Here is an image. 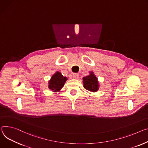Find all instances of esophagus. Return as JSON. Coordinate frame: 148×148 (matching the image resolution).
Segmentation results:
<instances>
[{
  "label": "esophagus",
  "instance_id": "obj_1",
  "mask_svg": "<svg viewBox=\"0 0 148 148\" xmlns=\"http://www.w3.org/2000/svg\"><path fill=\"white\" fill-rule=\"evenodd\" d=\"M73 77L74 79H78L79 78V75L78 74H77V73H74L73 74Z\"/></svg>",
  "mask_w": 148,
  "mask_h": 148
}]
</instances>
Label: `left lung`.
<instances>
[{
	"label": "left lung",
	"mask_w": 148,
	"mask_h": 148,
	"mask_svg": "<svg viewBox=\"0 0 148 148\" xmlns=\"http://www.w3.org/2000/svg\"><path fill=\"white\" fill-rule=\"evenodd\" d=\"M83 85L85 89L92 91L96 92L99 88L97 78L94 74L93 72H90V74L83 78Z\"/></svg>",
	"instance_id": "left-lung-1"
}]
</instances>
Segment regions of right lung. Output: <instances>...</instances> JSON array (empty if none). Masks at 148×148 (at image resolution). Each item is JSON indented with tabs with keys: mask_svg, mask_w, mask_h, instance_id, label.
Returning a JSON list of instances; mask_svg holds the SVG:
<instances>
[{
	"mask_svg": "<svg viewBox=\"0 0 148 148\" xmlns=\"http://www.w3.org/2000/svg\"><path fill=\"white\" fill-rule=\"evenodd\" d=\"M66 80V77H64L61 73L57 71L49 81L48 88L53 92L60 91L64 86Z\"/></svg>",
	"mask_w": 148,
	"mask_h": 148,
	"instance_id": "right-lung-1",
	"label": "right lung"
}]
</instances>
